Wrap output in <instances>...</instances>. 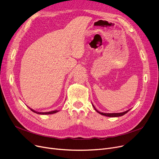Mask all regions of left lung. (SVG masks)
Returning a JSON list of instances; mask_svg holds the SVG:
<instances>
[{
	"mask_svg": "<svg viewBox=\"0 0 159 159\" xmlns=\"http://www.w3.org/2000/svg\"><path fill=\"white\" fill-rule=\"evenodd\" d=\"M92 106H93L94 109L96 111H97L98 113H100L101 115H104V116H110V117H116V116H122L124 115H125L126 113H127L130 110H128L126 111H124V112H122V113H102V112H100L98 111L96 108L95 107V106H93V104H92Z\"/></svg>",
	"mask_w": 159,
	"mask_h": 159,
	"instance_id": "1",
	"label": "left lung"
}]
</instances>
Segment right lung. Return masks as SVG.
Listing matches in <instances>:
<instances>
[{"instance_id": "1", "label": "right lung", "mask_w": 159, "mask_h": 159, "mask_svg": "<svg viewBox=\"0 0 159 159\" xmlns=\"http://www.w3.org/2000/svg\"><path fill=\"white\" fill-rule=\"evenodd\" d=\"M30 108V107H29ZM30 109L34 113H36L37 114H40V115H49V114H53V113H55L57 112H58V110H55V111H49V112H38V111H36L35 110H33L32 109H31V108H30Z\"/></svg>"}]
</instances>
